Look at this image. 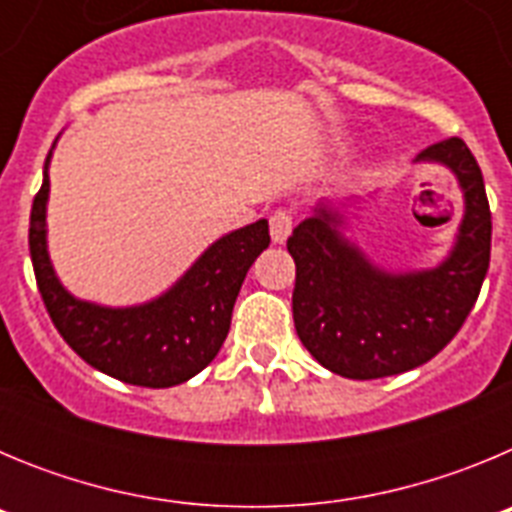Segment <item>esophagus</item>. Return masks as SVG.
<instances>
[{"label":"esophagus","instance_id":"1","mask_svg":"<svg viewBox=\"0 0 512 512\" xmlns=\"http://www.w3.org/2000/svg\"><path fill=\"white\" fill-rule=\"evenodd\" d=\"M295 228V217L289 210H274L269 217V233L274 243H284Z\"/></svg>","mask_w":512,"mask_h":512}]
</instances>
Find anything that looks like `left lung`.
Returning a JSON list of instances; mask_svg holds the SVG:
<instances>
[{
	"label": "left lung",
	"instance_id": "obj_1",
	"mask_svg": "<svg viewBox=\"0 0 512 512\" xmlns=\"http://www.w3.org/2000/svg\"><path fill=\"white\" fill-rule=\"evenodd\" d=\"M415 164L449 169L464 197L451 251L436 266L392 271L348 235L359 197L320 200L289 235L297 266L292 312L302 346L348 379H379L431 361L459 333L490 266L485 179L461 138L425 148Z\"/></svg>",
	"mask_w": 512,
	"mask_h": 512
}]
</instances>
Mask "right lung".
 Masks as SVG:
<instances>
[{
    "label": "right lung",
    "instance_id": "1",
    "mask_svg": "<svg viewBox=\"0 0 512 512\" xmlns=\"http://www.w3.org/2000/svg\"><path fill=\"white\" fill-rule=\"evenodd\" d=\"M53 148L30 212V259L53 325L81 359L120 382L153 390L187 382L223 346L243 279L259 253L269 248V223L261 217L217 238L153 300L125 307L81 300L63 287L48 253L45 217Z\"/></svg>",
    "mask_w": 512,
    "mask_h": 512
}]
</instances>
